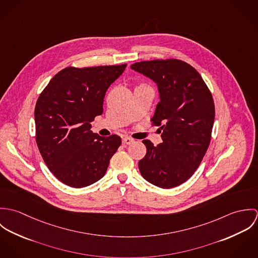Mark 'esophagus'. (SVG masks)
I'll return each mask as SVG.
<instances>
[{
    "instance_id": "1",
    "label": "esophagus",
    "mask_w": 258,
    "mask_h": 258,
    "mask_svg": "<svg viewBox=\"0 0 258 258\" xmlns=\"http://www.w3.org/2000/svg\"><path fill=\"white\" fill-rule=\"evenodd\" d=\"M122 142H123L124 145H130L131 143L134 142V140H133L132 138H130V137H124V138L122 139Z\"/></svg>"
}]
</instances>
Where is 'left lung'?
Segmentation results:
<instances>
[{
	"mask_svg": "<svg viewBox=\"0 0 258 258\" xmlns=\"http://www.w3.org/2000/svg\"><path fill=\"white\" fill-rule=\"evenodd\" d=\"M131 69L158 85L160 102L151 121L160 126L163 142L150 140L145 157L139 161L142 177L163 188L175 187L188 180L200 166L212 138L215 103L206 82L183 60L140 61Z\"/></svg>",
	"mask_w": 258,
	"mask_h": 258,
	"instance_id": "8db88e82",
	"label": "left lung"
}]
</instances>
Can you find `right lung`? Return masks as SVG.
<instances>
[{
	"label": "right lung",
	"mask_w": 258,
	"mask_h": 258,
	"mask_svg": "<svg viewBox=\"0 0 258 258\" xmlns=\"http://www.w3.org/2000/svg\"><path fill=\"white\" fill-rule=\"evenodd\" d=\"M126 66L66 68L39 94L35 108L37 147L61 183L80 188L105 175L121 138L93 133L90 122L103 113L105 93Z\"/></svg>",
	"instance_id": "1"
}]
</instances>
